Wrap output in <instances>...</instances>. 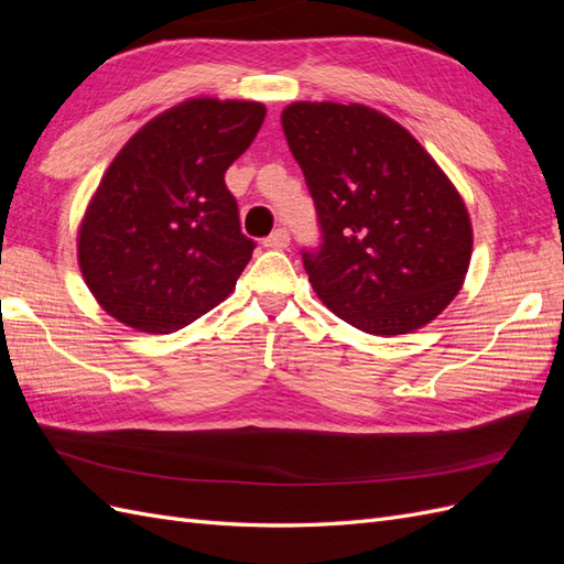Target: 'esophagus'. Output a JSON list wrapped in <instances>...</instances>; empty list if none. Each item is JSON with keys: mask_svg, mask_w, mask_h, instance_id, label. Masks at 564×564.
<instances>
[{"mask_svg": "<svg viewBox=\"0 0 564 564\" xmlns=\"http://www.w3.org/2000/svg\"><path fill=\"white\" fill-rule=\"evenodd\" d=\"M263 245H265L268 249H286V247H289V230H286V228H278L275 232H270V235L265 237Z\"/></svg>", "mask_w": 564, "mask_h": 564, "instance_id": "esophagus-1", "label": "esophagus"}]
</instances>
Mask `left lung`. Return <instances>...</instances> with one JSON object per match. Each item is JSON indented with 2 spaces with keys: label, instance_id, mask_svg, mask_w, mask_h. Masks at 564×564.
Listing matches in <instances>:
<instances>
[{
  "label": "left lung",
  "instance_id": "1",
  "mask_svg": "<svg viewBox=\"0 0 564 564\" xmlns=\"http://www.w3.org/2000/svg\"><path fill=\"white\" fill-rule=\"evenodd\" d=\"M282 129L315 202L322 242L301 253L322 303L377 336L435 319L473 251L445 172L404 127L360 104H292Z\"/></svg>",
  "mask_w": 564,
  "mask_h": 564
}]
</instances>
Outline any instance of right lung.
I'll return each instance as SVG.
<instances>
[{
    "mask_svg": "<svg viewBox=\"0 0 564 564\" xmlns=\"http://www.w3.org/2000/svg\"><path fill=\"white\" fill-rule=\"evenodd\" d=\"M263 117L253 100L191 98L119 150L77 242L84 282L106 313L169 334L232 292L256 242L240 228L224 176Z\"/></svg>",
    "mask_w": 564,
    "mask_h": 564,
    "instance_id": "add662e5",
    "label": "right lung"
}]
</instances>
